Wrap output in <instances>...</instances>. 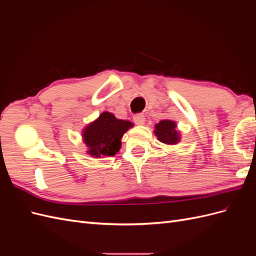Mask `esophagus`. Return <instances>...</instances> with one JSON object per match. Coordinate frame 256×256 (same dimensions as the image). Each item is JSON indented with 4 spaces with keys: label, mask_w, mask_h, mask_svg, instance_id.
<instances>
[{
    "label": "esophagus",
    "mask_w": 256,
    "mask_h": 256,
    "mask_svg": "<svg viewBox=\"0 0 256 256\" xmlns=\"http://www.w3.org/2000/svg\"><path fill=\"white\" fill-rule=\"evenodd\" d=\"M134 120L136 122V125H144V122H145V116H144V114H142V113L136 114V115L134 116Z\"/></svg>",
    "instance_id": "esophagus-1"
}]
</instances>
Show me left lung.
Instances as JSON below:
<instances>
[{"mask_svg": "<svg viewBox=\"0 0 256 256\" xmlns=\"http://www.w3.org/2000/svg\"><path fill=\"white\" fill-rule=\"evenodd\" d=\"M154 129V134L157 136L158 140L166 144H176L180 142V134L176 130V124L172 120H161L159 122Z\"/></svg>", "mask_w": 256, "mask_h": 256, "instance_id": "1", "label": "left lung"}]
</instances>
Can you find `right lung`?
Masks as SVG:
<instances>
[{
    "label": "right lung",
    "mask_w": 256,
    "mask_h": 256,
    "mask_svg": "<svg viewBox=\"0 0 256 256\" xmlns=\"http://www.w3.org/2000/svg\"><path fill=\"white\" fill-rule=\"evenodd\" d=\"M132 122L118 120L112 113L104 112L98 120L84 129L83 140L92 157L114 156L120 150L122 136L132 127Z\"/></svg>",
    "instance_id": "1"
}]
</instances>
